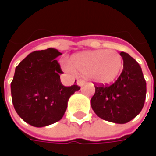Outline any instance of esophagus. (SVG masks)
<instances>
[{"mask_svg":"<svg viewBox=\"0 0 156 156\" xmlns=\"http://www.w3.org/2000/svg\"><path fill=\"white\" fill-rule=\"evenodd\" d=\"M85 83H86V81H83V80H78V81H77V85H78V86H80V87L83 86Z\"/></svg>","mask_w":156,"mask_h":156,"instance_id":"1","label":"esophagus"}]
</instances>
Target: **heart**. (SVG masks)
I'll return each mask as SVG.
<instances>
[{"instance_id":"obj_1","label":"heart","mask_w":156,"mask_h":156,"mask_svg":"<svg viewBox=\"0 0 156 156\" xmlns=\"http://www.w3.org/2000/svg\"><path fill=\"white\" fill-rule=\"evenodd\" d=\"M73 69L87 75V78L97 83L113 81L122 68V58L114 49H100L81 53L72 59ZM65 69L72 72V68L66 65Z\"/></svg>"}]
</instances>
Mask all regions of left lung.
Wrapping results in <instances>:
<instances>
[{
	"instance_id": "1",
	"label": "left lung",
	"mask_w": 156,
	"mask_h": 156,
	"mask_svg": "<svg viewBox=\"0 0 156 156\" xmlns=\"http://www.w3.org/2000/svg\"><path fill=\"white\" fill-rule=\"evenodd\" d=\"M123 60L122 74L110 86H94L91 98L94 113L105 121L124 124L141 112L146 99V81L141 67L129 54L121 52Z\"/></svg>"
}]
</instances>
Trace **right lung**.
<instances>
[{"label":"right lung","instance_id":"obj_1","mask_svg":"<svg viewBox=\"0 0 156 156\" xmlns=\"http://www.w3.org/2000/svg\"><path fill=\"white\" fill-rule=\"evenodd\" d=\"M55 48L30 53L15 68L11 82L12 102L18 115L29 125L41 128L60 121L69 97L80 87H65Z\"/></svg>","mask_w":156,"mask_h":156}]
</instances>
